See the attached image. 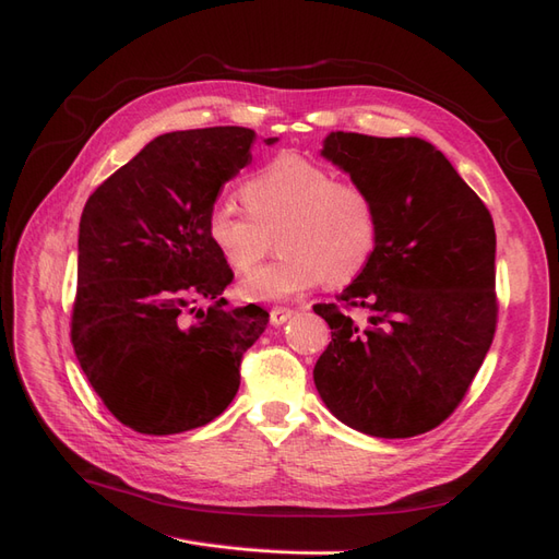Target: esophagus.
Listing matches in <instances>:
<instances>
[{
	"label": "esophagus",
	"instance_id": "obj_1",
	"mask_svg": "<svg viewBox=\"0 0 559 559\" xmlns=\"http://www.w3.org/2000/svg\"><path fill=\"white\" fill-rule=\"evenodd\" d=\"M295 316V309H288V307H274L269 311V321L271 325H283L285 321H290V318Z\"/></svg>",
	"mask_w": 559,
	"mask_h": 559
}]
</instances>
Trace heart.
<instances>
[{
  "label": "heart",
  "mask_w": 559,
  "mask_h": 559,
  "mask_svg": "<svg viewBox=\"0 0 559 559\" xmlns=\"http://www.w3.org/2000/svg\"><path fill=\"white\" fill-rule=\"evenodd\" d=\"M248 213L217 203L209 238L234 271H248L271 250L278 260L250 271L238 283L246 299H288L328 281L344 285L374 260L381 236L377 201L368 189L334 175L313 158L283 152L243 185Z\"/></svg>",
  "instance_id": "heart-1"
}]
</instances>
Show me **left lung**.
Listing matches in <instances>:
<instances>
[{"mask_svg": "<svg viewBox=\"0 0 559 559\" xmlns=\"http://www.w3.org/2000/svg\"><path fill=\"white\" fill-rule=\"evenodd\" d=\"M323 156L374 197L381 236L337 305L313 307L332 330L316 389L360 433L421 436L464 401L497 332L491 215L426 140L337 131ZM354 308L369 309L370 326Z\"/></svg>", "mask_w": 559, "mask_h": 559, "instance_id": "1", "label": "left lung"}]
</instances>
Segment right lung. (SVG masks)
Masks as SVG:
<instances>
[{
    "mask_svg": "<svg viewBox=\"0 0 559 559\" xmlns=\"http://www.w3.org/2000/svg\"><path fill=\"white\" fill-rule=\"evenodd\" d=\"M254 138L243 126L158 135L84 205L70 340L103 405L138 433L219 417L269 323L254 305L225 309L234 271L209 238L219 191L252 162ZM201 298L209 310L195 309Z\"/></svg>",
    "mask_w": 559,
    "mask_h": 559,
    "instance_id": "1",
    "label": "right lung"
}]
</instances>
